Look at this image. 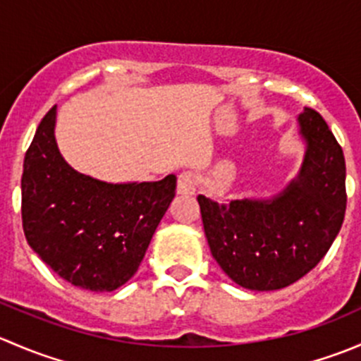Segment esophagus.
I'll return each mask as SVG.
<instances>
[{"mask_svg":"<svg viewBox=\"0 0 361 361\" xmlns=\"http://www.w3.org/2000/svg\"><path fill=\"white\" fill-rule=\"evenodd\" d=\"M178 194L180 195H194L197 190V176L192 171H185L178 176Z\"/></svg>","mask_w":361,"mask_h":361,"instance_id":"1","label":"esophagus"}]
</instances>
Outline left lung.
<instances>
[{
	"instance_id": "1",
	"label": "left lung",
	"mask_w": 361,
	"mask_h": 361,
	"mask_svg": "<svg viewBox=\"0 0 361 361\" xmlns=\"http://www.w3.org/2000/svg\"><path fill=\"white\" fill-rule=\"evenodd\" d=\"M304 157L293 180L271 197L216 202L199 195L204 234L221 271L246 290L271 292L318 265L342 227L345 162L319 113L297 115Z\"/></svg>"
}]
</instances>
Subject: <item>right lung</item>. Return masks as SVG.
I'll return each mask as SVG.
<instances>
[{"label":"right lung","mask_w":361,"mask_h":361,"mask_svg":"<svg viewBox=\"0 0 361 361\" xmlns=\"http://www.w3.org/2000/svg\"><path fill=\"white\" fill-rule=\"evenodd\" d=\"M56 120L54 106L39 122L24 159L25 239L68 283L113 292L136 274L176 194V176L111 183L80 173L59 152Z\"/></svg>","instance_id":"obj_1"}]
</instances>
